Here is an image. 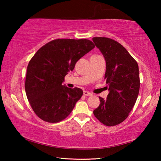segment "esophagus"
Masks as SVG:
<instances>
[{
	"instance_id": "1",
	"label": "esophagus",
	"mask_w": 161,
	"mask_h": 161,
	"mask_svg": "<svg viewBox=\"0 0 161 161\" xmlns=\"http://www.w3.org/2000/svg\"><path fill=\"white\" fill-rule=\"evenodd\" d=\"M84 96H92V94L90 93V92H89L84 91Z\"/></svg>"
}]
</instances>
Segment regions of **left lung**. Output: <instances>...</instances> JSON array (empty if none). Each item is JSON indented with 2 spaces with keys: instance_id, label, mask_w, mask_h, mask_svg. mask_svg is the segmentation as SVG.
I'll return each mask as SVG.
<instances>
[{
  "instance_id": "8db88e82",
  "label": "left lung",
  "mask_w": 161,
  "mask_h": 161,
  "mask_svg": "<svg viewBox=\"0 0 161 161\" xmlns=\"http://www.w3.org/2000/svg\"><path fill=\"white\" fill-rule=\"evenodd\" d=\"M106 61L104 80L109 91L107 99L99 97L100 104L93 113L107 126L126 119L137 99L140 89L138 65L120 43L108 37L92 38Z\"/></svg>"
}]
</instances>
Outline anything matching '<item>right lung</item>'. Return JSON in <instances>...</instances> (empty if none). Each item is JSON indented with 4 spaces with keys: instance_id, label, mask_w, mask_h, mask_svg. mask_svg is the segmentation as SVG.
Listing matches in <instances>:
<instances>
[{
    "instance_id": "right-lung-1",
    "label": "right lung",
    "mask_w": 161,
    "mask_h": 161,
    "mask_svg": "<svg viewBox=\"0 0 161 161\" xmlns=\"http://www.w3.org/2000/svg\"><path fill=\"white\" fill-rule=\"evenodd\" d=\"M94 47L86 39H57L34 54L27 68L25 89L30 104L40 119L58 123L72 112L83 91L68 88L62 82L76 62Z\"/></svg>"
}]
</instances>
